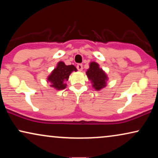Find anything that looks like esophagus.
Here are the masks:
<instances>
[{"mask_svg":"<svg viewBox=\"0 0 158 158\" xmlns=\"http://www.w3.org/2000/svg\"><path fill=\"white\" fill-rule=\"evenodd\" d=\"M77 69L79 71L83 70V64H77Z\"/></svg>","mask_w":158,"mask_h":158,"instance_id":"34e87169","label":"esophagus"}]
</instances>
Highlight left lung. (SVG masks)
<instances>
[{
  "label": "left lung",
  "instance_id": "1",
  "mask_svg": "<svg viewBox=\"0 0 158 158\" xmlns=\"http://www.w3.org/2000/svg\"><path fill=\"white\" fill-rule=\"evenodd\" d=\"M86 74L93 82V86L95 89L99 90L106 86V81L107 80L106 75L105 73L99 68L98 64L96 62H91L90 64V68Z\"/></svg>",
  "mask_w": 158,
  "mask_h": 158
}]
</instances>
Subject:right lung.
Segmentation results:
<instances>
[{
	"label": "right lung",
	"instance_id": "obj_1",
	"mask_svg": "<svg viewBox=\"0 0 158 158\" xmlns=\"http://www.w3.org/2000/svg\"><path fill=\"white\" fill-rule=\"evenodd\" d=\"M73 70L77 71V69L74 65H66L64 62H60L57 64V68L48 77V81L51 82L52 87L57 90L64 89L66 87L64 82L68 81L69 75Z\"/></svg>",
	"mask_w": 158,
	"mask_h": 158
}]
</instances>
